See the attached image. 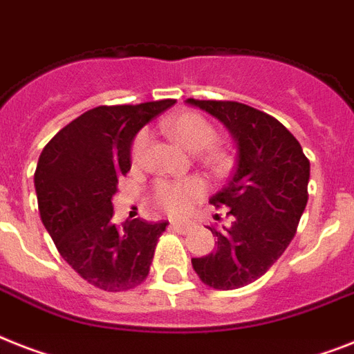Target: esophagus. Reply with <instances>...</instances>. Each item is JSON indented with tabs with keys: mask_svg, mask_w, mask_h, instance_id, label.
Listing matches in <instances>:
<instances>
[{
	"mask_svg": "<svg viewBox=\"0 0 354 354\" xmlns=\"http://www.w3.org/2000/svg\"><path fill=\"white\" fill-rule=\"evenodd\" d=\"M171 229H174V231L178 232H187L189 229H191V223L187 222H172L171 223Z\"/></svg>",
	"mask_w": 354,
	"mask_h": 354,
	"instance_id": "obj_1",
	"label": "esophagus"
}]
</instances>
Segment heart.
<instances>
[{"instance_id":"1","label":"heart","mask_w":354,"mask_h":354,"mask_svg":"<svg viewBox=\"0 0 354 354\" xmlns=\"http://www.w3.org/2000/svg\"><path fill=\"white\" fill-rule=\"evenodd\" d=\"M165 132L172 142L183 151L196 152L205 151V162L214 169L223 165V154L220 151L209 149L216 140V131L205 118L196 112H182L165 122ZM149 134L142 131L132 143V162L142 160L143 152L147 149ZM203 185L198 180H183V182H160L154 187V205L160 211L167 212L171 216H182L202 198Z\"/></svg>"}]
</instances>
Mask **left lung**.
Wrapping results in <instances>:
<instances>
[{
	"label": "left lung",
	"mask_w": 354,
	"mask_h": 354,
	"mask_svg": "<svg viewBox=\"0 0 354 354\" xmlns=\"http://www.w3.org/2000/svg\"><path fill=\"white\" fill-rule=\"evenodd\" d=\"M214 116L234 140L236 163L212 205H225L231 227H209L216 251L192 258L203 283L238 289L258 280L291 243L307 205L309 160L278 120L238 102L185 100Z\"/></svg>",
	"instance_id": "obj_1"
}]
</instances>
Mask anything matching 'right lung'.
<instances>
[{
    "mask_svg": "<svg viewBox=\"0 0 354 354\" xmlns=\"http://www.w3.org/2000/svg\"><path fill=\"white\" fill-rule=\"evenodd\" d=\"M174 105H102L77 116L47 143L37 160L39 216L57 251L74 271L103 291L142 283L167 222L112 223L118 178L131 169L134 138L152 118Z\"/></svg>",
    "mask_w": 354,
    "mask_h": 354,
    "instance_id": "1",
    "label": "right lung"
}]
</instances>
